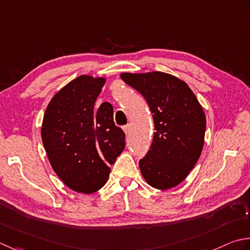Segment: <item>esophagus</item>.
<instances>
[{"label": "esophagus", "instance_id": "1", "mask_svg": "<svg viewBox=\"0 0 250 250\" xmlns=\"http://www.w3.org/2000/svg\"><path fill=\"white\" fill-rule=\"evenodd\" d=\"M123 130L125 131L126 135L129 134V131H130V125L127 124V125H125V126H123Z\"/></svg>", "mask_w": 250, "mask_h": 250}]
</instances>
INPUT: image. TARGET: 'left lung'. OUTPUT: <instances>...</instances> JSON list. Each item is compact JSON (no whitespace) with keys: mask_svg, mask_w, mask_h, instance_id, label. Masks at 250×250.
Segmentation results:
<instances>
[{"mask_svg":"<svg viewBox=\"0 0 250 250\" xmlns=\"http://www.w3.org/2000/svg\"><path fill=\"white\" fill-rule=\"evenodd\" d=\"M121 79L144 96L153 113L155 132L146 155L139 161L142 176L159 190L179 185L200 159L206 118L186 82L153 71L121 73Z\"/></svg>","mask_w":250,"mask_h":250,"instance_id":"8db88e82","label":"left lung"}]
</instances>
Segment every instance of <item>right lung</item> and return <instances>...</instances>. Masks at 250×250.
I'll return each instance as SVG.
<instances>
[{"instance_id": "obj_1", "label": "right lung", "mask_w": 250, "mask_h": 250, "mask_svg": "<svg viewBox=\"0 0 250 250\" xmlns=\"http://www.w3.org/2000/svg\"><path fill=\"white\" fill-rule=\"evenodd\" d=\"M104 78L81 75L56 94L45 111L41 136L54 171L75 192L103 188L125 147V134L113 121V106L95 103Z\"/></svg>"}]
</instances>
